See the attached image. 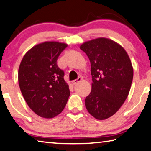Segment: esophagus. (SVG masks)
<instances>
[{
  "mask_svg": "<svg viewBox=\"0 0 151 151\" xmlns=\"http://www.w3.org/2000/svg\"><path fill=\"white\" fill-rule=\"evenodd\" d=\"M81 79H82L81 77H78V78H77V79H75V80L73 81H72V83H73V85H76V83H77L78 82L81 81Z\"/></svg>",
  "mask_w": 151,
  "mask_h": 151,
  "instance_id": "esophagus-1",
  "label": "esophagus"
}]
</instances>
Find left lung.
Segmentation results:
<instances>
[{
  "mask_svg": "<svg viewBox=\"0 0 151 151\" xmlns=\"http://www.w3.org/2000/svg\"><path fill=\"white\" fill-rule=\"evenodd\" d=\"M80 49L91 63V91L85 99L89 114L104 120L115 114L129 94L134 70L125 50L106 38L85 42Z\"/></svg>",
  "mask_w": 151,
  "mask_h": 151,
  "instance_id": "8db88e82",
  "label": "left lung"
}]
</instances>
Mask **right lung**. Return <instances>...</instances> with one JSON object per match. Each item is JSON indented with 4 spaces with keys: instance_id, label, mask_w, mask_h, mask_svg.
<instances>
[{
    "instance_id": "add662e5",
    "label": "right lung",
    "mask_w": 151,
    "mask_h": 151,
    "mask_svg": "<svg viewBox=\"0 0 151 151\" xmlns=\"http://www.w3.org/2000/svg\"><path fill=\"white\" fill-rule=\"evenodd\" d=\"M67 44L46 41L31 48L20 63L18 81L24 100L37 115L55 117L66 106L70 96L64 73L57 65Z\"/></svg>"
}]
</instances>
